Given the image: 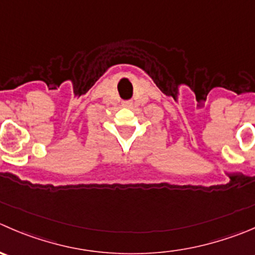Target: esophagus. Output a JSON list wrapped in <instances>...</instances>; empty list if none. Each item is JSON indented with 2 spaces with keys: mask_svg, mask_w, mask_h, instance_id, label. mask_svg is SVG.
Masks as SVG:
<instances>
[{
  "mask_svg": "<svg viewBox=\"0 0 255 255\" xmlns=\"http://www.w3.org/2000/svg\"><path fill=\"white\" fill-rule=\"evenodd\" d=\"M132 102H123V107H130Z\"/></svg>",
  "mask_w": 255,
  "mask_h": 255,
  "instance_id": "esophagus-1",
  "label": "esophagus"
}]
</instances>
